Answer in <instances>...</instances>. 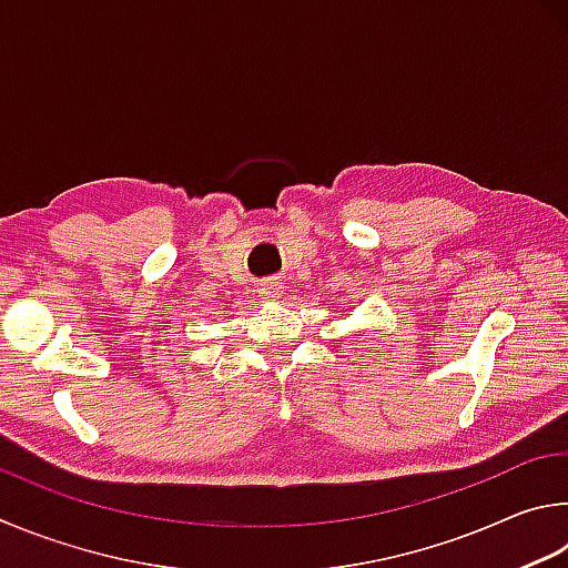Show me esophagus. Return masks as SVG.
<instances>
[{"label":"esophagus","instance_id":"34e87169","mask_svg":"<svg viewBox=\"0 0 568 568\" xmlns=\"http://www.w3.org/2000/svg\"><path fill=\"white\" fill-rule=\"evenodd\" d=\"M258 294H262V300L278 302L284 296V284L278 282V278H266V282L262 284V290H258Z\"/></svg>","mask_w":568,"mask_h":568}]
</instances>
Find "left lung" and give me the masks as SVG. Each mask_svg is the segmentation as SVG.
Listing matches in <instances>:
<instances>
[{"label": "left lung", "mask_w": 568, "mask_h": 568, "mask_svg": "<svg viewBox=\"0 0 568 568\" xmlns=\"http://www.w3.org/2000/svg\"><path fill=\"white\" fill-rule=\"evenodd\" d=\"M356 336H362V334H356Z\"/></svg>", "instance_id": "8db88e82"}]
</instances>
